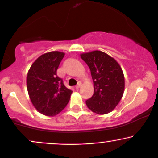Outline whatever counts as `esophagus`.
Here are the masks:
<instances>
[{"label":"esophagus","mask_w":158,"mask_h":158,"mask_svg":"<svg viewBox=\"0 0 158 158\" xmlns=\"http://www.w3.org/2000/svg\"><path fill=\"white\" fill-rule=\"evenodd\" d=\"M81 86V81H79V82H78L77 85V86H76V89L80 88Z\"/></svg>","instance_id":"obj_1"}]
</instances>
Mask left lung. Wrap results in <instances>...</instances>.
<instances>
[{
    "mask_svg": "<svg viewBox=\"0 0 158 158\" xmlns=\"http://www.w3.org/2000/svg\"><path fill=\"white\" fill-rule=\"evenodd\" d=\"M90 70L94 93L86 101L87 107L98 115L112 112L122 98L125 87L124 75L113 57L101 51L80 54Z\"/></svg>",
    "mask_w": 158,
    "mask_h": 158,
    "instance_id": "8db88e82",
    "label": "left lung"
}]
</instances>
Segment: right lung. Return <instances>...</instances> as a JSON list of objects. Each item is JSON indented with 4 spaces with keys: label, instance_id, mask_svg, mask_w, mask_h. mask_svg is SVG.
<instances>
[{
    "label": "right lung",
    "instance_id": "1",
    "mask_svg": "<svg viewBox=\"0 0 158 158\" xmlns=\"http://www.w3.org/2000/svg\"><path fill=\"white\" fill-rule=\"evenodd\" d=\"M64 56L61 51H51L39 56L28 71L27 90L30 100L40 113L55 116L69 102L72 90L64 86L56 76L60 62Z\"/></svg>",
    "mask_w": 158,
    "mask_h": 158
}]
</instances>
